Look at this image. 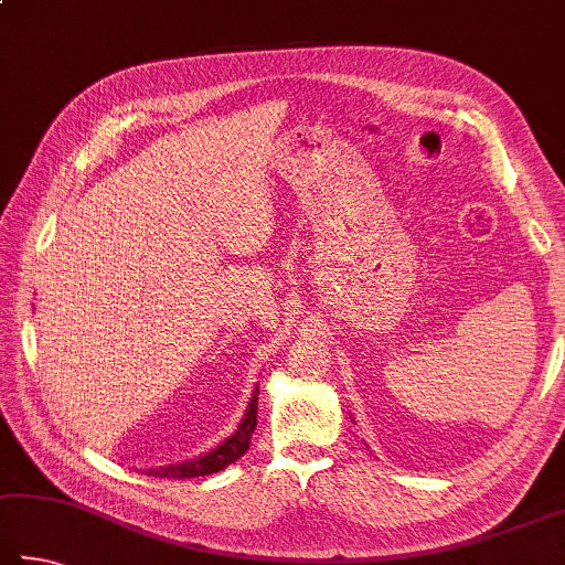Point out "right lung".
Returning <instances> with one entry per match:
<instances>
[{"instance_id": "right-lung-1", "label": "right lung", "mask_w": 565, "mask_h": 565, "mask_svg": "<svg viewBox=\"0 0 565 565\" xmlns=\"http://www.w3.org/2000/svg\"><path fill=\"white\" fill-rule=\"evenodd\" d=\"M256 405H259V387H254V393L249 397V407L244 409V417L239 419L237 429H234L230 437H224L217 447H212L210 452H204L200 457L178 461V465L146 469V475L160 477V479H190V477L214 475V471H220L227 465H232V461H237L249 449L252 433L256 429Z\"/></svg>"}]
</instances>
